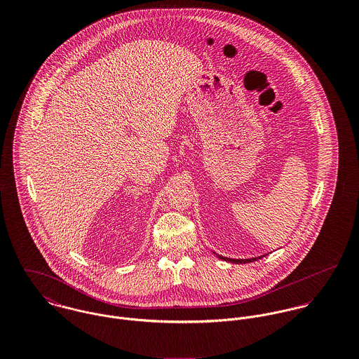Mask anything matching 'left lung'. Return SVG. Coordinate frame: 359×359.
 <instances>
[{"mask_svg":"<svg viewBox=\"0 0 359 359\" xmlns=\"http://www.w3.org/2000/svg\"><path fill=\"white\" fill-rule=\"evenodd\" d=\"M214 255H217V253H214ZM265 256H268V255L253 257V258H228V257H222L219 256V255H217V257H218L219 259H224V261H228V262H232V264H246V262H252V261H256V259H259V258H262V257Z\"/></svg>","mask_w":359,"mask_h":359,"instance_id":"left-lung-1","label":"left lung"}]
</instances>
